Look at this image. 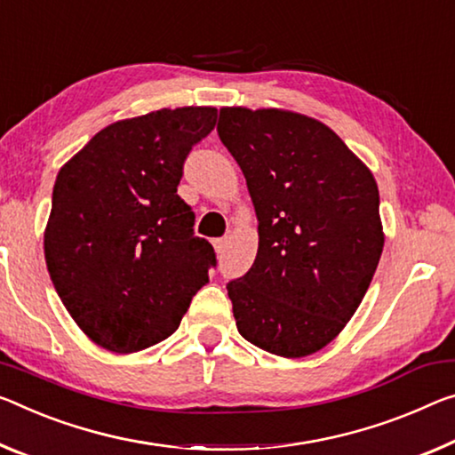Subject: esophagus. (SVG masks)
<instances>
[{"label": "esophagus", "instance_id": "esophagus-1", "mask_svg": "<svg viewBox=\"0 0 455 455\" xmlns=\"http://www.w3.org/2000/svg\"><path fill=\"white\" fill-rule=\"evenodd\" d=\"M212 244H214L216 253H225L228 241H227V239H216V241H212Z\"/></svg>", "mask_w": 455, "mask_h": 455}]
</instances>
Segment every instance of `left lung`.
I'll use <instances>...</instances> for the list:
<instances>
[{
    "instance_id": "8db88e82",
    "label": "left lung",
    "mask_w": 455,
    "mask_h": 455,
    "mask_svg": "<svg viewBox=\"0 0 455 455\" xmlns=\"http://www.w3.org/2000/svg\"><path fill=\"white\" fill-rule=\"evenodd\" d=\"M216 129L259 220L255 263L227 285L236 330L271 355H314L344 330L377 271L385 247L377 180L307 115L222 107Z\"/></svg>"
}]
</instances>
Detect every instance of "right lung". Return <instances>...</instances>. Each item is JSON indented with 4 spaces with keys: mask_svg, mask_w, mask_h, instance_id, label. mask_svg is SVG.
I'll use <instances>...</instances> for the list:
<instances>
[{
    "mask_svg": "<svg viewBox=\"0 0 455 455\" xmlns=\"http://www.w3.org/2000/svg\"><path fill=\"white\" fill-rule=\"evenodd\" d=\"M214 107L157 109L107 125L62 165L44 230L54 290L92 342L119 355L174 334L214 265L178 196Z\"/></svg>",
    "mask_w": 455,
    "mask_h": 455,
    "instance_id": "add662e5",
    "label": "right lung"
}]
</instances>
